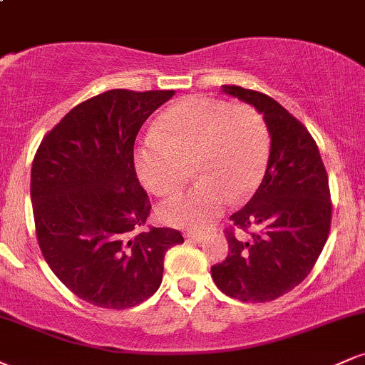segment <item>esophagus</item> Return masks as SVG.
I'll return each mask as SVG.
<instances>
[{"label":"esophagus","instance_id":"esophagus-1","mask_svg":"<svg viewBox=\"0 0 365 365\" xmlns=\"http://www.w3.org/2000/svg\"><path fill=\"white\" fill-rule=\"evenodd\" d=\"M187 240L190 242H202L206 238V233H199V232H188L185 235Z\"/></svg>","mask_w":365,"mask_h":365}]
</instances>
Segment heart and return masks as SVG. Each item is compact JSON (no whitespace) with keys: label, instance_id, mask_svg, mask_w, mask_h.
Segmentation results:
<instances>
[{"label":"heart","instance_id":"b5f03b06","mask_svg":"<svg viewBox=\"0 0 365 365\" xmlns=\"http://www.w3.org/2000/svg\"><path fill=\"white\" fill-rule=\"evenodd\" d=\"M163 133H150L135 150L139 178L156 195H170L192 177L190 190L165 200L159 220L175 228H207L232 199L261 185L269 161V133L252 108L209 98L182 99L165 113Z\"/></svg>","mask_w":365,"mask_h":365}]
</instances>
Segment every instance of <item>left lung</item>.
Wrapping results in <instances>:
<instances>
[{"label": "left lung", "mask_w": 365, "mask_h": 365, "mask_svg": "<svg viewBox=\"0 0 365 365\" xmlns=\"http://www.w3.org/2000/svg\"><path fill=\"white\" fill-rule=\"evenodd\" d=\"M225 94L261 113L271 137L266 173L252 199L230 216L252 238L226 232L228 255L211 267L216 287L242 302H269L311 273L331 225L326 168L307 128L273 98L223 86Z\"/></svg>", "instance_id": "left-lung-1"}]
</instances>
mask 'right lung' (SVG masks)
Wrapping results in <instances>:
<instances>
[{
	"instance_id": "add662e5",
	"label": "right lung",
	"mask_w": 365,
	"mask_h": 365,
	"mask_svg": "<svg viewBox=\"0 0 365 365\" xmlns=\"http://www.w3.org/2000/svg\"><path fill=\"white\" fill-rule=\"evenodd\" d=\"M173 91L113 89L63 116L41 142L31 199L41 252L78 299L130 309L161 284L165 254L183 244L171 228L137 232L150 204L133 166V144L145 120Z\"/></svg>"
}]
</instances>
